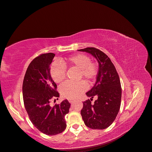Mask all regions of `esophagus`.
I'll use <instances>...</instances> for the list:
<instances>
[{
	"instance_id": "1",
	"label": "esophagus",
	"mask_w": 152,
	"mask_h": 152,
	"mask_svg": "<svg viewBox=\"0 0 152 152\" xmlns=\"http://www.w3.org/2000/svg\"><path fill=\"white\" fill-rule=\"evenodd\" d=\"M75 101V100H72V99H69V102H70V103H73Z\"/></svg>"
}]
</instances>
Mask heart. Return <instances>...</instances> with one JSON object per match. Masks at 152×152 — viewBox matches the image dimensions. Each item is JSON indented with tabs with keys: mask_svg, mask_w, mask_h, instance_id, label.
Here are the masks:
<instances>
[{
	"mask_svg": "<svg viewBox=\"0 0 152 152\" xmlns=\"http://www.w3.org/2000/svg\"><path fill=\"white\" fill-rule=\"evenodd\" d=\"M66 66H69L79 69L78 79L82 77L88 81L95 79L98 72L96 63L91 61L88 56L84 54H77L68 57L63 62V64L55 61L50 67V74L52 79L57 83L62 82L66 77ZM87 88V85L84 81L77 83L67 81L60 86V90L62 96L69 99H76Z\"/></svg>",
	"mask_w": 152,
	"mask_h": 152,
	"instance_id": "heart-1",
	"label": "heart"
}]
</instances>
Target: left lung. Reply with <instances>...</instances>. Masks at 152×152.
<instances>
[{"label": "left lung", "mask_w": 152, "mask_h": 152, "mask_svg": "<svg viewBox=\"0 0 152 152\" xmlns=\"http://www.w3.org/2000/svg\"><path fill=\"white\" fill-rule=\"evenodd\" d=\"M78 51L92 54L99 62L96 82L86 94L91 99L83 102L82 118L90 129H104L114 122L120 110L122 97L120 77L110 58L102 51L93 47ZM94 96L98 99L92 105L91 101Z\"/></svg>", "instance_id": "obj_1"}]
</instances>
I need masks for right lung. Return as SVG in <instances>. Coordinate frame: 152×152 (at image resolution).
I'll return each instance as SVG.
<instances>
[{
  "instance_id": "obj_1",
  "label": "right lung",
  "mask_w": 152,
  "mask_h": 152,
  "mask_svg": "<svg viewBox=\"0 0 152 152\" xmlns=\"http://www.w3.org/2000/svg\"><path fill=\"white\" fill-rule=\"evenodd\" d=\"M53 53H42L30 62L23 81V98L25 110L31 122L39 131L53 136L66 128L65 115L69 113L67 100L50 106L52 99L59 97L57 86L50 75Z\"/></svg>"
}]
</instances>
